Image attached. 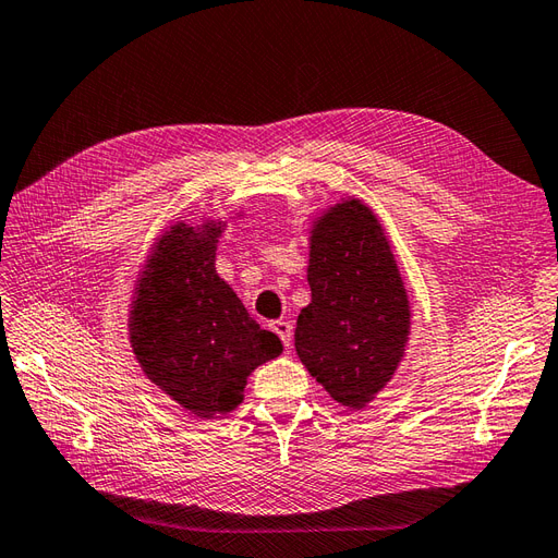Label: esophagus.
Masks as SVG:
<instances>
[{
    "mask_svg": "<svg viewBox=\"0 0 558 558\" xmlns=\"http://www.w3.org/2000/svg\"><path fill=\"white\" fill-rule=\"evenodd\" d=\"M269 329L277 333V337L283 341V345H291V339H293V325L287 319H275L269 325Z\"/></svg>",
    "mask_w": 558,
    "mask_h": 558,
    "instance_id": "1",
    "label": "esophagus"
}]
</instances>
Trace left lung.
Listing matches in <instances>:
<instances>
[{"mask_svg": "<svg viewBox=\"0 0 558 558\" xmlns=\"http://www.w3.org/2000/svg\"><path fill=\"white\" fill-rule=\"evenodd\" d=\"M307 283L295 353L333 401L361 411L393 377L411 333L391 243L363 201L343 197L313 221Z\"/></svg>", "mask_w": 558, "mask_h": 558, "instance_id": "8db88e82", "label": "left lung"}]
</instances>
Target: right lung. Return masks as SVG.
Listing matches in <instances>:
<instances>
[{"label":"right lung","mask_w":558,"mask_h":558,"mask_svg":"<svg viewBox=\"0 0 558 558\" xmlns=\"http://www.w3.org/2000/svg\"><path fill=\"white\" fill-rule=\"evenodd\" d=\"M225 227L219 219L171 225L138 271L129 311L131 349L145 377L203 420L239 408L247 375L283 351L217 275Z\"/></svg>","instance_id":"add662e5"}]
</instances>
